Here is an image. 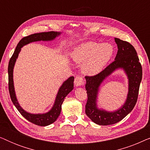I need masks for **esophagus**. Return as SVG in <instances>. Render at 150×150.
I'll return each mask as SVG.
<instances>
[{"label":"esophagus","mask_w":150,"mask_h":150,"mask_svg":"<svg viewBox=\"0 0 150 150\" xmlns=\"http://www.w3.org/2000/svg\"><path fill=\"white\" fill-rule=\"evenodd\" d=\"M74 84L76 87H79V86H82L84 85V81L83 79L81 76H77L74 79Z\"/></svg>","instance_id":"esophagus-1"}]
</instances>
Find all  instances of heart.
I'll use <instances>...</instances> for the list:
<instances>
[{
	"label": "heart",
	"mask_w": 150,
	"mask_h": 150,
	"mask_svg": "<svg viewBox=\"0 0 150 150\" xmlns=\"http://www.w3.org/2000/svg\"><path fill=\"white\" fill-rule=\"evenodd\" d=\"M112 54L113 48L110 44L87 42L75 48L71 57L76 63H83L82 71L85 74L93 76L103 69Z\"/></svg>",
	"instance_id": "obj_1"
}]
</instances>
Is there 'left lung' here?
Wrapping results in <instances>:
<instances>
[{
  "label": "left lung",
  "instance_id": "1",
  "mask_svg": "<svg viewBox=\"0 0 150 150\" xmlns=\"http://www.w3.org/2000/svg\"><path fill=\"white\" fill-rule=\"evenodd\" d=\"M115 42L117 45L118 50L113 62L98 74L85 76V89L87 93L86 115L92 122L101 126L116 124L132 111L137 103L142 80V67L134 47L130 43L118 38H115ZM118 69H124L129 79V92L126 102L115 112L100 110L97 101L100 85L106 77Z\"/></svg>",
  "mask_w": 150,
  "mask_h": 150
}]
</instances>
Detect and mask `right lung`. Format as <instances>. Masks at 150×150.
I'll use <instances>...</instances> for the list:
<instances>
[{
	"label": "right lung",
	"instance_id": "obj_1",
	"mask_svg": "<svg viewBox=\"0 0 150 150\" xmlns=\"http://www.w3.org/2000/svg\"><path fill=\"white\" fill-rule=\"evenodd\" d=\"M61 32H55V31H50V32H43L39 33L32 34L30 35L24 37L20 41L17 46H16V50L14 51L13 55L10 59L9 65H8V75H9V91L10 97H11V101L16 106L18 111L20 114L26 119L30 122L33 124L38 125L40 126H48L52 123H54L57 119L59 117V115L61 111V105H62L63 100L66 97L69 92L72 91L74 89V77L71 76L68 79L63 82L62 85L59 88L58 93L57 94L56 98H55L54 103L53 104L52 107L48 112L46 113L42 114H32L30 112H26L24 110L20 104L18 103L16 96L15 89H14L13 85V68L15 65L16 59H18V54L21 50V48L24 46L26 44H30L31 42H39V41H52L54 40L57 37L61 35Z\"/></svg>",
	"mask_w": 150,
	"mask_h": 150
}]
</instances>
